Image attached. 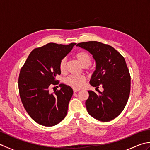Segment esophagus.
Masks as SVG:
<instances>
[{
	"label": "esophagus",
	"mask_w": 150,
	"mask_h": 150,
	"mask_svg": "<svg viewBox=\"0 0 150 150\" xmlns=\"http://www.w3.org/2000/svg\"><path fill=\"white\" fill-rule=\"evenodd\" d=\"M79 90H77V89H73V92L74 93H77V92H78Z\"/></svg>",
	"instance_id": "esophagus-1"
}]
</instances>
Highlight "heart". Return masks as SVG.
Wrapping results in <instances>:
<instances>
[{
  "mask_svg": "<svg viewBox=\"0 0 150 150\" xmlns=\"http://www.w3.org/2000/svg\"><path fill=\"white\" fill-rule=\"evenodd\" d=\"M75 57L78 61L81 63V64L86 68L91 64V57L87 52H79L75 54ZM59 68L60 71L62 73H66L67 71V59L66 57H64L60 60L59 64ZM86 82V78L84 75L75 76V75H69L64 80V82L67 86L71 87L73 89L82 88L84 86Z\"/></svg>",
  "mask_w": 150,
  "mask_h": 150,
  "instance_id": "1",
  "label": "heart"
}]
</instances>
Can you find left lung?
<instances>
[{
	"label": "left lung",
	"mask_w": 150,
	"mask_h": 150,
	"mask_svg": "<svg viewBox=\"0 0 150 150\" xmlns=\"http://www.w3.org/2000/svg\"><path fill=\"white\" fill-rule=\"evenodd\" d=\"M93 55L96 62L90 84L97 88L98 93L88 91L86 101L88 113L95 119L108 122L119 116L128 100L131 77L124 57L108 44L88 41L77 44ZM100 85L104 91L98 90Z\"/></svg>",
	"instance_id": "obj_1"
}]
</instances>
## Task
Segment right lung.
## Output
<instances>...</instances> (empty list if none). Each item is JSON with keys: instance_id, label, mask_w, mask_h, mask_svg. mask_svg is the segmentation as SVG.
<instances>
[{"instance_id": "1", "label": "right lung", "mask_w": 150, "mask_h": 150, "mask_svg": "<svg viewBox=\"0 0 150 150\" xmlns=\"http://www.w3.org/2000/svg\"><path fill=\"white\" fill-rule=\"evenodd\" d=\"M76 43L63 45L50 42L31 51L18 76L19 95L26 112L44 126H53L64 119L73 95L72 88L60 84L51 93L50 87L59 84V64Z\"/></svg>"}]
</instances>
